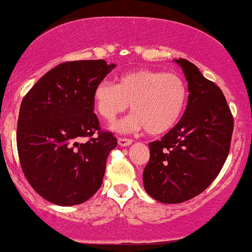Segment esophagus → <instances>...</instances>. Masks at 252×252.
I'll use <instances>...</instances> for the list:
<instances>
[{
  "mask_svg": "<svg viewBox=\"0 0 252 252\" xmlns=\"http://www.w3.org/2000/svg\"><path fill=\"white\" fill-rule=\"evenodd\" d=\"M117 142H119L120 146H129V145L132 144V139L124 138V137H119Z\"/></svg>",
  "mask_w": 252,
  "mask_h": 252,
  "instance_id": "obj_1",
  "label": "esophagus"
}]
</instances>
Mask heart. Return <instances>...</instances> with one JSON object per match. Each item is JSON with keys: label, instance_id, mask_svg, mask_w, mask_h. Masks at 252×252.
Wrapping results in <instances>:
<instances>
[{"label": "heart", "instance_id": "1", "mask_svg": "<svg viewBox=\"0 0 252 252\" xmlns=\"http://www.w3.org/2000/svg\"><path fill=\"white\" fill-rule=\"evenodd\" d=\"M186 96V85L180 75L139 68L120 75L117 85L106 80L97 84L93 103L107 122L123 114L130 104L133 114L111 126L117 132L145 129L150 135H159L179 120Z\"/></svg>", "mask_w": 252, "mask_h": 252}]
</instances>
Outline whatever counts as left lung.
Segmentation results:
<instances>
[{
    "label": "left lung",
    "mask_w": 252,
    "mask_h": 252,
    "mask_svg": "<svg viewBox=\"0 0 252 252\" xmlns=\"http://www.w3.org/2000/svg\"><path fill=\"white\" fill-rule=\"evenodd\" d=\"M189 82V101L179 122L149 143L143 172L146 193L159 202L180 203L199 195L223 166L230 150L234 119L223 93L189 60H174Z\"/></svg>",
    "instance_id": "obj_1"
}]
</instances>
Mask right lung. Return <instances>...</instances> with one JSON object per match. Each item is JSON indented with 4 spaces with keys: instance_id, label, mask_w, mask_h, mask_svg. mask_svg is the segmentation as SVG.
I'll list each match as a JSON object with an SVG mask.
<instances>
[{
    "instance_id": "right-lung-1",
    "label": "right lung",
    "mask_w": 252,
    "mask_h": 252,
    "mask_svg": "<svg viewBox=\"0 0 252 252\" xmlns=\"http://www.w3.org/2000/svg\"><path fill=\"white\" fill-rule=\"evenodd\" d=\"M115 66L102 59L63 63L41 76L22 101L17 121L22 171L47 201L80 205L102 185L117 139L101 131L93 92ZM85 136L90 139L80 143Z\"/></svg>"
}]
</instances>
